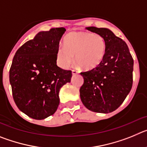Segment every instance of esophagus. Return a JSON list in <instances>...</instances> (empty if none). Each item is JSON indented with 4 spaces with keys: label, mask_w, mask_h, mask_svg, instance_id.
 Listing matches in <instances>:
<instances>
[{
    "label": "esophagus",
    "mask_w": 147,
    "mask_h": 147,
    "mask_svg": "<svg viewBox=\"0 0 147 147\" xmlns=\"http://www.w3.org/2000/svg\"><path fill=\"white\" fill-rule=\"evenodd\" d=\"M77 74H78V71H74V70H73V71H72V74H73V75Z\"/></svg>",
    "instance_id": "esophagus-1"
}]
</instances>
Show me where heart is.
Segmentation results:
<instances>
[{"label": "heart", "mask_w": 147, "mask_h": 147, "mask_svg": "<svg viewBox=\"0 0 147 147\" xmlns=\"http://www.w3.org/2000/svg\"><path fill=\"white\" fill-rule=\"evenodd\" d=\"M64 46L56 51V60L62 69H67L75 60L83 69H93L102 62L106 53V41L100 34L88 32H74L65 37Z\"/></svg>", "instance_id": "heart-1"}]
</instances>
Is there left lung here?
Returning <instances> with one entry per match:
<instances>
[{"label":"left lung","mask_w":147,"mask_h":147,"mask_svg":"<svg viewBox=\"0 0 147 147\" xmlns=\"http://www.w3.org/2000/svg\"><path fill=\"white\" fill-rule=\"evenodd\" d=\"M102 35L106 41V53L102 62L93 69L80 73L84 83L80 98L90 111L109 113L123 103L132 86L133 59L127 43L107 28L87 27Z\"/></svg>","instance_id":"8db88e82"}]
</instances>
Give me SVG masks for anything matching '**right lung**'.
Segmentation results:
<instances>
[{
    "mask_svg": "<svg viewBox=\"0 0 147 147\" xmlns=\"http://www.w3.org/2000/svg\"><path fill=\"white\" fill-rule=\"evenodd\" d=\"M66 30L40 32L19 48L13 58L9 82L14 101L30 118L42 120L53 115L59 104V90L71 82V71L57 65L56 51Z\"/></svg>",
    "mask_w": 147,
    "mask_h": 147,
    "instance_id": "add662e5",
    "label": "right lung"
}]
</instances>
